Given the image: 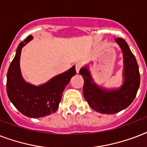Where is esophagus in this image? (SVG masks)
Returning <instances> with one entry per match:
<instances>
[{
	"instance_id": "obj_1",
	"label": "esophagus",
	"mask_w": 147,
	"mask_h": 147,
	"mask_svg": "<svg viewBox=\"0 0 147 147\" xmlns=\"http://www.w3.org/2000/svg\"><path fill=\"white\" fill-rule=\"evenodd\" d=\"M82 63H80V62H77L76 64V72L77 73H78L79 72V71H80L81 68H82Z\"/></svg>"
}]
</instances>
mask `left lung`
Masks as SVG:
<instances>
[{
	"label": "left lung",
	"instance_id": "left-lung-1",
	"mask_svg": "<svg viewBox=\"0 0 147 147\" xmlns=\"http://www.w3.org/2000/svg\"><path fill=\"white\" fill-rule=\"evenodd\" d=\"M123 55V83L117 89H105L93 82L88 69L79 71L84 79L83 95L92 109L100 114H115L125 109L134 100L140 87V76L134 55L122 38H116Z\"/></svg>",
	"mask_w": 147,
	"mask_h": 147
}]
</instances>
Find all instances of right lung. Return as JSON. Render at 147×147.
<instances>
[{
	"mask_svg": "<svg viewBox=\"0 0 147 147\" xmlns=\"http://www.w3.org/2000/svg\"><path fill=\"white\" fill-rule=\"evenodd\" d=\"M32 39L33 36H29L17 47L7 75V92L10 101L20 113L29 117L38 118L57 111L62 92L76 71L73 66L39 86L26 82L20 72V58L22 48Z\"/></svg>",
	"mask_w": 147,
	"mask_h": 147,
	"instance_id": "add662e5",
	"label": "right lung"
}]
</instances>
